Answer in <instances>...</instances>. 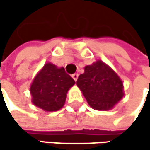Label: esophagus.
<instances>
[{"mask_svg": "<svg viewBox=\"0 0 150 150\" xmlns=\"http://www.w3.org/2000/svg\"><path fill=\"white\" fill-rule=\"evenodd\" d=\"M72 77L74 78V81H76L77 78H78V74H72Z\"/></svg>", "mask_w": 150, "mask_h": 150, "instance_id": "1", "label": "esophagus"}]
</instances>
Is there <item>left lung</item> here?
Here are the masks:
<instances>
[{"label":"left lung","mask_w":150,"mask_h":150,"mask_svg":"<svg viewBox=\"0 0 150 150\" xmlns=\"http://www.w3.org/2000/svg\"><path fill=\"white\" fill-rule=\"evenodd\" d=\"M76 84L89 105L98 111L111 110L124 95L122 80L102 61L86 66Z\"/></svg>","instance_id":"1"}]
</instances>
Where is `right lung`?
I'll use <instances>...</instances> for the list:
<instances>
[{
	"label": "right lung",
	"mask_w": 150,
	"mask_h": 150,
	"mask_svg": "<svg viewBox=\"0 0 150 150\" xmlns=\"http://www.w3.org/2000/svg\"><path fill=\"white\" fill-rule=\"evenodd\" d=\"M76 83L64 67L47 63L37 74L30 86L32 103L47 112H56L65 104L67 93Z\"/></svg>",
	"instance_id": "1"
}]
</instances>
